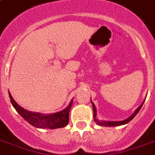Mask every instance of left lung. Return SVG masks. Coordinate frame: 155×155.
I'll return each instance as SVG.
<instances>
[{
    "label": "left lung",
    "instance_id": "left-lung-1",
    "mask_svg": "<svg viewBox=\"0 0 155 155\" xmlns=\"http://www.w3.org/2000/svg\"><path fill=\"white\" fill-rule=\"evenodd\" d=\"M143 103H144V101L142 102V104L138 107L137 109L136 110L135 112H134L131 116L128 117L127 120H123V121H115V122H114V121H98L97 120H96V114H97L96 106H95V105L92 102V104H93V119H94V121H96V123L97 124L100 125V126H105V127H114V126H120V125L126 124H127L128 122H130V121L133 120V118L137 115V114L138 112H139V110H140V108H141V106H142Z\"/></svg>",
    "mask_w": 155,
    "mask_h": 155
}]
</instances>
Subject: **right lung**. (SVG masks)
Returning <instances> with one entry per match:
<instances>
[{
    "label": "right lung",
    "instance_id": "add662e5",
    "mask_svg": "<svg viewBox=\"0 0 155 155\" xmlns=\"http://www.w3.org/2000/svg\"><path fill=\"white\" fill-rule=\"evenodd\" d=\"M9 99L11 101V104L15 107V109L21 116L28 121L31 125H32L35 127L39 128H48V129H54L58 127H63L69 123V112L71 107L72 106L73 100L71 101L66 109L63 110L55 114H39V113H34L26 110L21 106H18L17 102L13 99L10 93H9Z\"/></svg>",
    "mask_w": 155,
    "mask_h": 155
}]
</instances>
